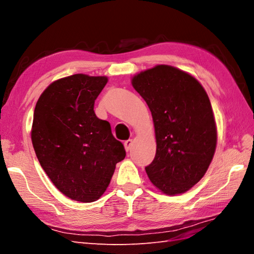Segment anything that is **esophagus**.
<instances>
[{"instance_id":"1","label":"esophagus","mask_w":254,"mask_h":254,"mask_svg":"<svg viewBox=\"0 0 254 254\" xmlns=\"http://www.w3.org/2000/svg\"><path fill=\"white\" fill-rule=\"evenodd\" d=\"M132 145H133V141H132V140H127V141H125L124 146H125V149H126L127 152H128L130 149H131Z\"/></svg>"}]
</instances>
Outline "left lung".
I'll list each match as a JSON object with an SVG mask.
<instances>
[{"label":"left lung","instance_id":"8db88e82","mask_svg":"<svg viewBox=\"0 0 254 254\" xmlns=\"http://www.w3.org/2000/svg\"><path fill=\"white\" fill-rule=\"evenodd\" d=\"M131 84L148 105L157 142L156 157L145 167L163 194H183L201 180L217 144L210 98L193 75L158 64L132 76Z\"/></svg>","mask_w":254,"mask_h":254}]
</instances>
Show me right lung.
Here are the masks:
<instances>
[{
  "mask_svg": "<svg viewBox=\"0 0 254 254\" xmlns=\"http://www.w3.org/2000/svg\"><path fill=\"white\" fill-rule=\"evenodd\" d=\"M107 82V76H66L53 81L36 104L30 130L36 156L54 186L75 201L101 198L126 156L109 122L93 110Z\"/></svg>",
  "mask_w": 254,
  "mask_h": 254,
  "instance_id": "obj_1",
  "label": "right lung"
}]
</instances>
